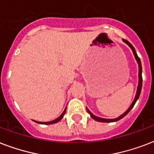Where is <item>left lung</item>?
Returning a JSON list of instances; mask_svg holds the SVG:
<instances>
[{
    "mask_svg": "<svg viewBox=\"0 0 154 154\" xmlns=\"http://www.w3.org/2000/svg\"><path fill=\"white\" fill-rule=\"evenodd\" d=\"M123 41L125 42L126 44H128V46H130V48L132 49V51H133V54H134V56H135L136 59H137V61L138 64H139V84H138V88H137V95H136V97L135 99H134V100H133V103L131 104V106L128 108V109L127 111H126L124 113V114H122V115L120 116H119V117L116 118V119H103V118H100V117H98V116H96L93 115L92 113L90 111L88 110V108H87V111H88V112L91 115V118H93L94 120H97V121H100V122H114V121H117V120H120V119H122L123 117H125L127 114H128L129 112L131 111V109L133 108V106H134V104L136 103V102H137V100H138V98H139V96H140V91H141V88H142V75H141V74H142V66H141V63H140V58L138 57L137 54V52H136L135 49H134V47L133 46V45L129 42L128 41H127V40H125V39H123Z\"/></svg>",
    "mask_w": 154,
    "mask_h": 154,
    "instance_id": "1",
    "label": "left lung"
}]
</instances>
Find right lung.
Instances as JSON below:
<instances>
[{"mask_svg":"<svg viewBox=\"0 0 154 154\" xmlns=\"http://www.w3.org/2000/svg\"><path fill=\"white\" fill-rule=\"evenodd\" d=\"M65 113H66V108H65V110L63 111V112L62 113V115H61L59 117L57 118V119H55L54 120H52V121H49V122H38V121H35V120H34V121H35V122H37V123H38V124H42V125H51V124H54V123L58 122L59 120H62V118L63 117V116H64V114H65Z\"/></svg>","mask_w":154,"mask_h":154,"instance_id":"add662e5","label":"right lung"}]
</instances>
